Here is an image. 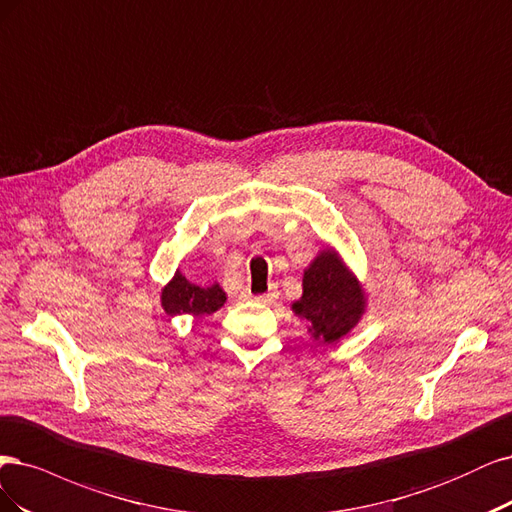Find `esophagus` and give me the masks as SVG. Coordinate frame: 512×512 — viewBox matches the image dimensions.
<instances>
[{"instance_id":"1","label":"esophagus","mask_w":512,"mask_h":512,"mask_svg":"<svg viewBox=\"0 0 512 512\" xmlns=\"http://www.w3.org/2000/svg\"><path fill=\"white\" fill-rule=\"evenodd\" d=\"M276 298H278V289L276 287H272L268 293H261V295H255V302H259V304H272V302H276Z\"/></svg>"}]
</instances>
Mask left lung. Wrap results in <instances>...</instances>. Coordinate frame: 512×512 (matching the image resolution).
Wrapping results in <instances>:
<instances>
[{
  "label": "left lung",
  "mask_w": 512,
  "mask_h": 512,
  "mask_svg": "<svg viewBox=\"0 0 512 512\" xmlns=\"http://www.w3.org/2000/svg\"><path fill=\"white\" fill-rule=\"evenodd\" d=\"M302 287V298L291 308L321 344L338 342L364 315L366 293L334 249L321 251L304 270Z\"/></svg>",
  "instance_id": "left-lung-1"
}]
</instances>
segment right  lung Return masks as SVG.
Listing matches in <instances>:
<instances>
[{
	"label": "right lung",
	"mask_w": 512,
	"mask_h": 512,
	"mask_svg": "<svg viewBox=\"0 0 512 512\" xmlns=\"http://www.w3.org/2000/svg\"><path fill=\"white\" fill-rule=\"evenodd\" d=\"M225 300L227 295L219 283H214L210 287H197L189 283L187 276H183L180 270L161 291V306L170 317L212 315V312H217L225 304Z\"/></svg>",
	"instance_id": "right-lung-1"
}]
</instances>
